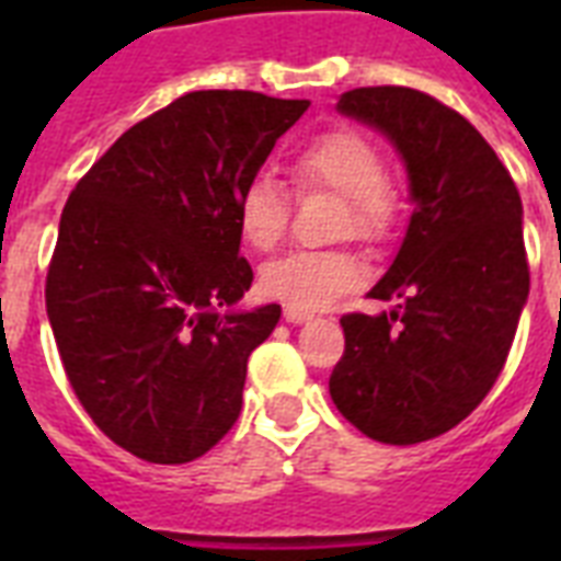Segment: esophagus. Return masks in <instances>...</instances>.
I'll return each mask as SVG.
<instances>
[{
    "label": "esophagus",
    "mask_w": 561,
    "mask_h": 561,
    "mask_svg": "<svg viewBox=\"0 0 561 561\" xmlns=\"http://www.w3.org/2000/svg\"><path fill=\"white\" fill-rule=\"evenodd\" d=\"M282 314H285V320H288V323H308V320L314 317V311H308V308H297V306H285V311H282Z\"/></svg>",
    "instance_id": "1"
}]
</instances>
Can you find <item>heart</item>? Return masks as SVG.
Instances as JSON below:
<instances>
[{
    "instance_id": "b5f03b06",
    "label": "heart",
    "mask_w": 561,
    "mask_h": 561,
    "mask_svg": "<svg viewBox=\"0 0 561 561\" xmlns=\"http://www.w3.org/2000/svg\"><path fill=\"white\" fill-rule=\"evenodd\" d=\"M290 174L299 192H332L343 197L341 232L358 241H383L396 227L399 203L387 186L390 165L369 136L334 127L302 145ZM238 232L253 250H273L290 224V194L271 174H255L236 201ZM364 279V264L346 250H294L259 273L267 297L297 308H317L350 294Z\"/></svg>"
}]
</instances>
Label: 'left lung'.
<instances>
[{"label":"left lung","instance_id":"obj_1","mask_svg":"<svg viewBox=\"0 0 561 561\" xmlns=\"http://www.w3.org/2000/svg\"><path fill=\"white\" fill-rule=\"evenodd\" d=\"M337 107L390 136L416 209L369 290L399 308L341 317L346 350L329 392L369 439L416 445L460 425L504 369L530 294L522 197L469 118L427 92L358 87Z\"/></svg>","mask_w":561,"mask_h":561}]
</instances>
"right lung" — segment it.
Here are the masks:
<instances>
[{
    "label": "right lung",
    "instance_id": "1",
    "mask_svg": "<svg viewBox=\"0 0 561 561\" xmlns=\"http://www.w3.org/2000/svg\"><path fill=\"white\" fill-rule=\"evenodd\" d=\"M306 110L188 92L118 136L66 201L48 323L81 408L139 460L192 462L236 425L247 358L282 314L224 311L253 282L236 201Z\"/></svg>",
    "mask_w": 561,
    "mask_h": 561
}]
</instances>
